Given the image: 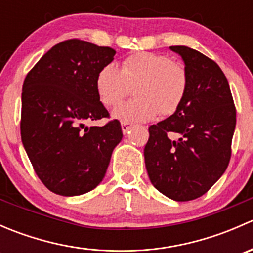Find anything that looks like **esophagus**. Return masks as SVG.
<instances>
[{"label":"esophagus","instance_id":"obj_1","mask_svg":"<svg viewBox=\"0 0 253 253\" xmlns=\"http://www.w3.org/2000/svg\"><path fill=\"white\" fill-rule=\"evenodd\" d=\"M131 127H132L131 122H121V128H122V132H124V133H127Z\"/></svg>","mask_w":253,"mask_h":253}]
</instances>
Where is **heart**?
Returning <instances> with one entry per match:
<instances>
[{
  "instance_id": "b5f03b06",
  "label": "heart",
  "mask_w": 253,
  "mask_h": 253,
  "mask_svg": "<svg viewBox=\"0 0 253 253\" xmlns=\"http://www.w3.org/2000/svg\"><path fill=\"white\" fill-rule=\"evenodd\" d=\"M131 88L136 98L116 106L115 119L132 122L148 121L158 114L170 116L187 93V70L164 53L137 52L125 58L120 70L110 63L96 75V93L106 108L124 100Z\"/></svg>"
}]
</instances>
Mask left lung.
I'll return each instance as SVG.
<instances>
[{"label": "left lung", "instance_id": "1", "mask_svg": "<svg viewBox=\"0 0 253 253\" xmlns=\"http://www.w3.org/2000/svg\"><path fill=\"white\" fill-rule=\"evenodd\" d=\"M185 62L188 89L180 108L149 127L144 147L150 182L167 197L192 201L208 192L228 168L236 109L218 65L187 46H170Z\"/></svg>", "mask_w": 253, "mask_h": 253}]
</instances>
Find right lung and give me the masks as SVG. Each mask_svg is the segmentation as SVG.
<instances>
[{
    "mask_svg": "<svg viewBox=\"0 0 253 253\" xmlns=\"http://www.w3.org/2000/svg\"><path fill=\"white\" fill-rule=\"evenodd\" d=\"M116 51L79 39L55 45L23 83L20 136L35 174L53 193L79 196L103 181L114 148L121 142L119 120L109 117L95 78Z\"/></svg>",
    "mask_w": 253,
    "mask_h": 253,
    "instance_id": "obj_1",
    "label": "right lung"
}]
</instances>
